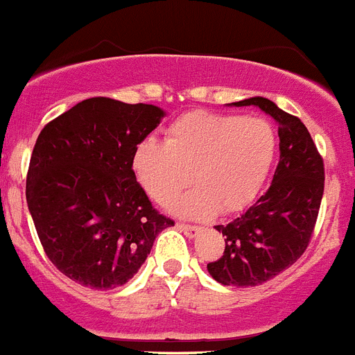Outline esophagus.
Segmentation results:
<instances>
[{
  "instance_id": "obj_1",
  "label": "esophagus",
  "mask_w": 355,
  "mask_h": 355,
  "mask_svg": "<svg viewBox=\"0 0 355 355\" xmlns=\"http://www.w3.org/2000/svg\"><path fill=\"white\" fill-rule=\"evenodd\" d=\"M178 229H180L181 233L187 234L188 238H196L197 234L202 231V229L197 227V225H188V224H178Z\"/></svg>"
}]
</instances>
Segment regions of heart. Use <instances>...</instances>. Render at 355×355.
Here are the masks:
<instances>
[{"label": "heart", "mask_w": 355, "mask_h": 355, "mask_svg": "<svg viewBox=\"0 0 355 355\" xmlns=\"http://www.w3.org/2000/svg\"><path fill=\"white\" fill-rule=\"evenodd\" d=\"M277 133L266 119L215 112H188L167 130V142L146 139L133 153L140 187L156 202L197 181L168 209L188 218L234 213L256 199L277 155Z\"/></svg>", "instance_id": "b5f03b06"}]
</instances>
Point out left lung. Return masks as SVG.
<instances>
[{"mask_svg": "<svg viewBox=\"0 0 355 355\" xmlns=\"http://www.w3.org/2000/svg\"><path fill=\"white\" fill-rule=\"evenodd\" d=\"M229 106H256L279 128V163L270 188L227 225L220 259L208 272L224 286H258L286 270L311 240L324 196V162L302 121L266 97H249Z\"/></svg>", "mask_w": 355, "mask_h": 355, "instance_id": "obj_1", "label": "left lung"}]
</instances>
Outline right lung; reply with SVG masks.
<instances>
[{"label":"right lung","mask_w":355,"mask_h":355,"mask_svg":"<svg viewBox=\"0 0 355 355\" xmlns=\"http://www.w3.org/2000/svg\"><path fill=\"white\" fill-rule=\"evenodd\" d=\"M163 117L155 105L90 97L40 131L28 209L48 258L81 286L126 284L156 236L174 225L153 208L133 171L135 149Z\"/></svg>","instance_id":"1"}]
</instances>
